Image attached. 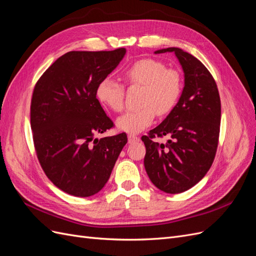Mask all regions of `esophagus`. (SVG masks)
<instances>
[{
    "label": "esophagus",
    "instance_id": "obj_1",
    "mask_svg": "<svg viewBox=\"0 0 256 256\" xmlns=\"http://www.w3.org/2000/svg\"><path fill=\"white\" fill-rule=\"evenodd\" d=\"M140 140V138L134 136V134H128V143H134Z\"/></svg>",
    "mask_w": 256,
    "mask_h": 256
}]
</instances>
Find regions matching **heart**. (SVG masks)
I'll use <instances>...</instances> for the list:
<instances>
[{
	"mask_svg": "<svg viewBox=\"0 0 256 256\" xmlns=\"http://www.w3.org/2000/svg\"><path fill=\"white\" fill-rule=\"evenodd\" d=\"M128 85H142L138 109L129 110L116 120L120 130L138 134L150 127L156 113L164 115L176 106L182 94V81L175 69L152 58H142L130 64L122 74ZM98 100L114 112H120L125 104V88L110 78L100 81L96 88Z\"/></svg>",
	"mask_w": 256,
	"mask_h": 256,
	"instance_id": "b5f03b06",
	"label": "heart"
}]
</instances>
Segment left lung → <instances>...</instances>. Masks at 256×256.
<instances>
[{"label": "left lung", "instance_id": "1", "mask_svg": "<svg viewBox=\"0 0 256 256\" xmlns=\"http://www.w3.org/2000/svg\"><path fill=\"white\" fill-rule=\"evenodd\" d=\"M174 52L184 74V86L177 104L159 126L143 136L144 166L152 182L161 191L180 193L192 188L210 168L218 147L221 102L214 79L196 58L180 48ZM168 135L167 144L154 137Z\"/></svg>", "mask_w": 256, "mask_h": 256}]
</instances>
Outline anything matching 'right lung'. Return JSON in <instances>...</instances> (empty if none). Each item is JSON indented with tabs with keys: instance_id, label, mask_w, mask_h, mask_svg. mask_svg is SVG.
Masks as SVG:
<instances>
[{
	"instance_id": "add662e5",
	"label": "right lung",
	"mask_w": 256,
	"mask_h": 256,
	"mask_svg": "<svg viewBox=\"0 0 256 256\" xmlns=\"http://www.w3.org/2000/svg\"><path fill=\"white\" fill-rule=\"evenodd\" d=\"M126 49L70 51L37 81L30 128L44 174L68 194L88 198L109 180L126 134L94 138L114 125L96 98L98 83L125 56Z\"/></svg>"
}]
</instances>
